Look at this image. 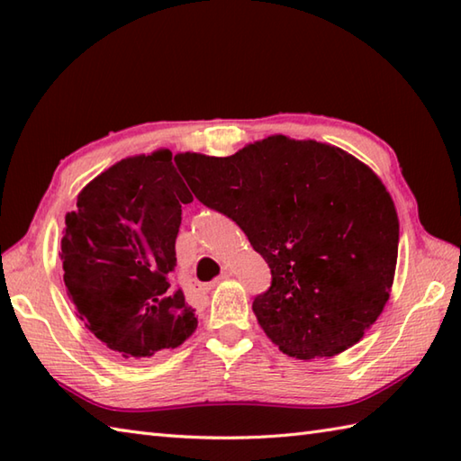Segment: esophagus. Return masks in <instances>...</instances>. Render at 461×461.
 <instances>
[{
	"mask_svg": "<svg viewBox=\"0 0 461 461\" xmlns=\"http://www.w3.org/2000/svg\"><path fill=\"white\" fill-rule=\"evenodd\" d=\"M225 279H230V273H228V271H223L218 279H213V281L210 283V285H205V289H213L215 285H218V283H221V281H225Z\"/></svg>",
	"mask_w": 461,
	"mask_h": 461,
	"instance_id": "obj_1",
	"label": "esophagus"
}]
</instances>
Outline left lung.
<instances>
[{
	"label": "left lung",
	"mask_w": 461,
	"mask_h": 461,
	"mask_svg": "<svg viewBox=\"0 0 461 461\" xmlns=\"http://www.w3.org/2000/svg\"><path fill=\"white\" fill-rule=\"evenodd\" d=\"M176 162L195 198L236 221L267 261L271 287L253 312L283 355L330 358L365 337L390 297L400 233L366 164L283 134L225 158L185 152Z\"/></svg>",
	"instance_id": "8db88e82"
}]
</instances>
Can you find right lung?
Masks as SVG:
<instances>
[{
    "label": "right lung",
    "instance_id": "1",
    "mask_svg": "<svg viewBox=\"0 0 461 461\" xmlns=\"http://www.w3.org/2000/svg\"><path fill=\"white\" fill-rule=\"evenodd\" d=\"M190 202L172 152L160 149L96 176L65 215V287L85 327L116 357L164 355L198 327L172 285L182 203Z\"/></svg>",
    "mask_w": 461,
    "mask_h": 461
}]
</instances>
